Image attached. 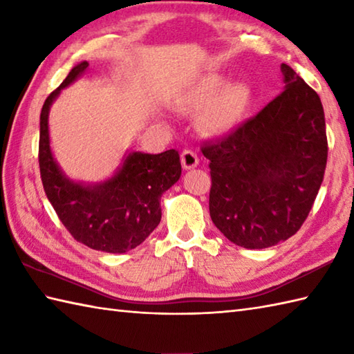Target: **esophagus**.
I'll return each mask as SVG.
<instances>
[{
    "mask_svg": "<svg viewBox=\"0 0 354 354\" xmlns=\"http://www.w3.org/2000/svg\"><path fill=\"white\" fill-rule=\"evenodd\" d=\"M181 164L185 170H192L199 164V158L193 150H184L181 153Z\"/></svg>",
    "mask_w": 354,
    "mask_h": 354,
    "instance_id": "34e87169",
    "label": "esophagus"
}]
</instances>
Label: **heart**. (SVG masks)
I'll return each instance as SVG.
<instances>
[{
    "label": "heart",
    "mask_w": 354,
    "mask_h": 354,
    "mask_svg": "<svg viewBox=\"0 0 354 354\" xmlns=\"http://www.w3.org/2000/svg\"><path fill=\"white\" fill-rule=\"evenodd\" d=\"M250 103V86L243 82L227 84V79L217 73L201 77L179 99V106L184 111H202L199 124L209 135H223L237 127Z\"/></svg>",
    "instance_id": "heart-1"
}]
</instances>
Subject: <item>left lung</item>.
Masks as SVG:
<instances>
[{
    "label": "left lung",
    "instance_id": "8db88e82",
    "mask_svg": "<svg viewBox=\"0 0 354 354\" xmlns=\"http://www.w3.org/2000/svg\"><path fill=\"white\" fill-rule=\"evenodd\" d=\"M284 91L236 131L205 142L209 216L230 242L263 250L301 228L324 179L327 135L319 95L281 64Z\"/></svg>",
    "mask_w": 354,
    "mask_h": 354
}]
</instances>
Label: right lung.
<instances>
[{"mask_svg":"<svg viewBox=\"0 0 354 354\" xmlns=\"http://www.w3.org/2000/svg\"><path fill=\"white\" fill-rule=\"evenodd\" d=\"M77 64L45 100L41 111L39 169L45 194L59 219L77 242L95 251L123 254L141 245L161 221V196L181 176L178 150L152 155L124 153L111 178L80 183L65 175L50 146L48 114L64 88L88 68Z\"/></svg>","mask_w":354,"mask_h":354,"instance_id":"add662e5","label":"right lung"}]
</instances>
